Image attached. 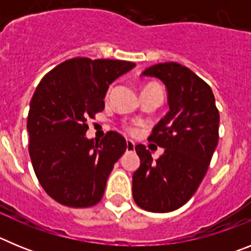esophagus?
<instances>
[{
    "mask_svg": "<svg viewBox=\"0 0 251 251\" xmlns=\"http://www.w3.org/2000/svg\"><path fill=\"white\" fill-rule=\"evenodd\" d=\"M134 147H136V145H134V142H133V141H127V151H134Z\"/></svg>",
    "mask_w": 251,
    "mask_h": 251,
    "instance_id": "34e87169",
    "label": "esophagus"
}]
</instances>
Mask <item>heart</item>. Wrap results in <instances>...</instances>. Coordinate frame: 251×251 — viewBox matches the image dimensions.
Instances as JSON below:
<instances>
[{
	"mask_svg": "<svg viewBox=\"0 0 251 251\" xmlns=\"http://www.w3.org/2000/svg\"><path fill=\"white\" fill-rule=\"evenodd\" d=\"M147 89H159V88L157 85H154V84H148V85H146L145 88H143V90H147ZM127 129H128V132H130V133L134 132V129L130 127H128Z\"/></svg>",
	"mask_w": 251,
	"mask_h": 251,
	"instance_id": "heart-1",
	"label": "heart"
}]
</instances>
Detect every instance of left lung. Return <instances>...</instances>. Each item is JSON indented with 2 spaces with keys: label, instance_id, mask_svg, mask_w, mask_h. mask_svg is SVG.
Segmentation results:
<instances>
[{
  "label": "left lung",
  "instance_id": "obj_1",
  "mask_svg": "<svg viewBox=\"0 0 251 251\" xmlns=\"http://www.w3.org/2000/svg\"><path fill=\"white\" fill-rule=\"evenodd\" d=\"M142 76L165 84L170 112L148 138L165 148L163 154L153 161L146 146H136L141 166L133 174V199L147 211L170 212L185 205L205 177L219 142L220 115L208 84L181 64H156Z\"/></svg>",
  "mask_w": 251,
  "mask_h": 251
}]
</instances>
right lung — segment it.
Listing matches in <instances>:
<instances>
[{"label": "right lung", "instance_id": "add662e5", "mask_svg": "<svg viewBox=\"0 0 251 251\" xmlns=\"http://www.w3.org/2000/svg\"><path fill=\"white\" fill-rule=\"evenodd\" d=\"M136 66L123 60L74 57L40 81L27 117L28 153L46 194L69 207L101 200L114 163L127 148L117 132L88 139V119L104 109L110 84Z\"/></svg>", "mask_w": 251, "mask_h": 251}]
</instances>
